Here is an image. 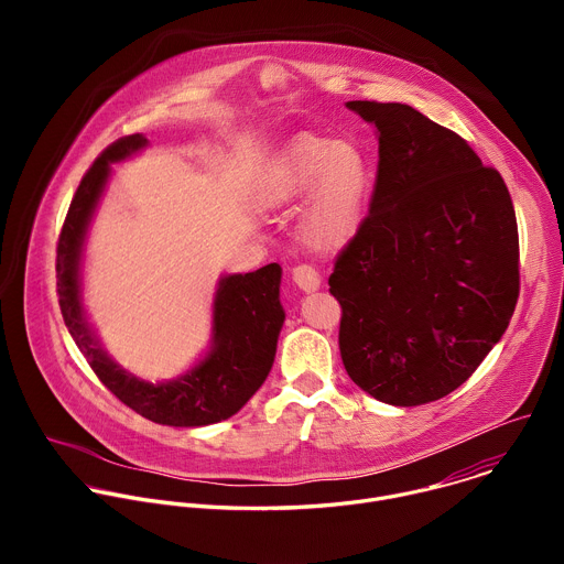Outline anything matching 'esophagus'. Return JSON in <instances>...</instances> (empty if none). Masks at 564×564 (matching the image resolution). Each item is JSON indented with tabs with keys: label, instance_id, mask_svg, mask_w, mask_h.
Here are the masks:
<instances>
[{
	"label": "esophagus",
	"instance_id": "obj_1",
	"mask_svg": "<svg viewBox=\"0 0 564 564\" xmlns=\"http://www.w3.org/2000/svg\"><path fill=\"white\" fill-rule=\"evenodd\" d=\"M292 281L303 290V292H314L321 288V276L312 265H296L292 268Z\"/></svg>",
	"mask_w": 564,
	"mask_h": 564
}]
</instances>
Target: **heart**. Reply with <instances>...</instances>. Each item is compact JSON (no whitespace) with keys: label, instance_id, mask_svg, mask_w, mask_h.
I'll list each match as a JSON object with an SVG mask.
<instances>
[{"label":"heart","instance_id":"b5f03b06","mask_svg":"<svg viewBox=\"0 0 564 564\" xmlns=\"http://www.w3.org/2000/svg\"><path fill=\"white\" fill-rule=\"evenodd\" d=\"M372 192L366 153L352 142L299 133L288 140L263 170L257 198L276 209L299 203L301 240L316 252H335L359 231Z\"/></svg>","mask_w":564,"mask_h":564}]
</instances>
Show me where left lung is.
<instances>
[{
    "label": "left lung",
    "instance_id": "1",
    "mask_svg": "<svg viewBox=\"0 0 564 564\" xmlns=\"http://www.w3.org/2000/svg\"><path fill=\"white\" fill-rule=\"evenodd\" d=\"M377 127L368 216L328 279L350 379L392 406L459 388L505 335L520 294L518 223L498 170L399 102L352 100Z\"/></svg>",
    "mask_w": 564,
    "mask_h": 564
}]
</instances>
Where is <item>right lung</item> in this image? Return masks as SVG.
<instances>
[{"label": "right lung", "mask_w": 564, "mask_h": 564, "mask_svg": "<svg viewBox=\"0 0 564 564\" xmlns=\"http://www.w3.org/2000/svg\"><path fill=\"white\" fill-rule=\"evenodd\" d=\"M147 144L140 133L109 144L89 167L70 200L57 240V296L64 324L98 379L138 415L163 426H207L243 409L265 381L285 321L279 301L281 268L223 276L214 299V344L209 355L181 379L149 383L113 364L87 326L79 301V254L111 163Z\"/></svg>", "instance_id": "add662e5"}]
</instances>
